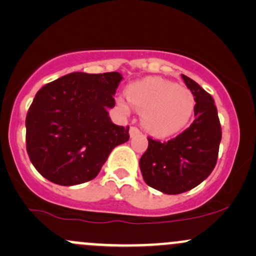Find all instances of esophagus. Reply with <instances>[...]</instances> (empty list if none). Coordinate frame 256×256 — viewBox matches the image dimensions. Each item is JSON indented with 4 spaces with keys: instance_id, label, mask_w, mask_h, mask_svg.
<instances>
[{
    "instance_id": "esophagus-1",
    "label": "esophagus",
    "mask_w": 256,
    "mask_h": 256,
    "mask_svg": "<svg viewBox=\"0 0 256 256\" xmlns=\"http://www.w3.org/2000/svg\"><path fill=\"white\" fill-rule=\"evenodd\" d=\"M128 134H130V138H135L136 135L140 134V130L138 128H135V126H131L130 130H128Z\"/></svg>"
}]
</instances>
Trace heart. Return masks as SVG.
<instances>
[{
  "instance_id": "obj_1",
  "label": "heart",
  "mask_w": 256,
  "mask_h": 256,
  "mask_svg": "<svg viewBox=\"0 0 256 256\" xmlns=\"http://www.w3.org/2000/svg\"><path fill=\"white\" fill-rule=\"evenodd\" d=\"M125 98L118 96L116 105L130 115L134 108L141 110L144 128L156 138H168L187 126L194 112L196 100L188 88L176 85L160 76L136 80L125 88Z\"/></svg>"
}]
</instances>
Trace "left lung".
<instances>
[{
	"label": "left lung",
	"instance_id": "8db88e82",
	"mask_svg": "<svg viewBox=\"0 0 256 256\" xmlns=\"http://www.w3.org/2000/svg\"><path fill=\"white\" fill-rule=\"evenodd\" d=\"M182 79L194 96L196 120L167 142L148 138L138 162L144 182L164 194H180L202 183L216 167L222 140L213 98L194 80L183 74Z\"/></svg>",
	"mask_w": 256,
	"mask_h": 256
}]
</instances>
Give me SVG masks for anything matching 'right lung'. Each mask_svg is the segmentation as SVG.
<instances>
[{
    "label": "right lung",
    "mask_w": 256,
    "mask_h": 256,
    "mask_svg": "<svg viewBox=\"0 0 256 256\" xmlns=\"http://www.w3.org/2000/svg\"><path fill=\"white\" fill-rule=\"evenodd\" d=\"M121 80L118 72H74L36 94L26 118V142L43 177L60 186L94 180L110 152L128 140V126L115 125L108 112Z\"/></svg>",
    "instance_id": "obj_1"
}]
</instances>
